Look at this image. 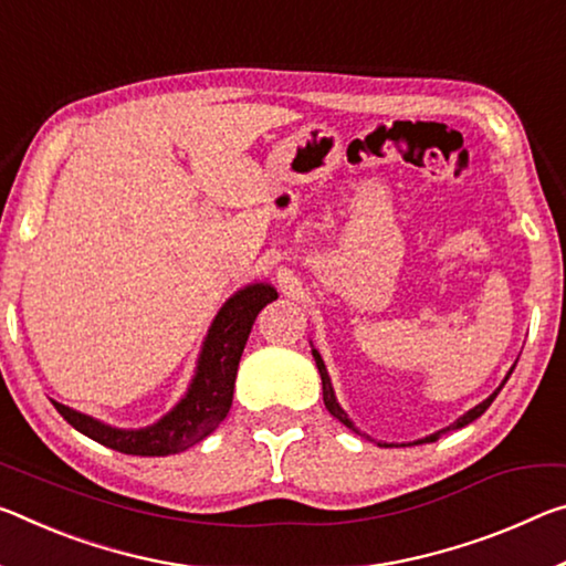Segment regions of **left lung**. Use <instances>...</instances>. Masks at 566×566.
Segmentation results:
<instances>
[{
    "instance_id": "left-lung-1",
    "label": "left lung",
    "mask_w": 566,
    "mask_h": 566,
    "mask_svg": "<svg viewBox=\"0 0 566 566\" xmlns=\"http://www.w3.org/2000/svg\"><path fill=\"white\" fill-rule=\"evenodd\" d=\"M312 357H315V363H317V370H319V378H322V398H325V408L332 412V416H335L339 423H345L349 430H355V433H360V430L355 428V423L353 420L347 418V412L339 408V402H337V398H335V390H332V382H329V375H327V367H325V363H322V357H319V353L317 349H312ZM511 370H514V367H511ZM511 370H509V375H511ZM509 375L504 378V382L509 380ZM504 382L499 385L496 390L491 392V396L483 400V402H479L476 408H471L469 412H463V416L455 420V423H451L448 428H441V430H436V433H430V436H426V438H420V441H416V443H433V441H438V438H441L443 433H448V430H455V428H463V426H469V423H473V420H476L479 416H483V412H486V408L491 406L493 402V398L499 396V390L504 388Z\"/></svg>"
}]
</instances>
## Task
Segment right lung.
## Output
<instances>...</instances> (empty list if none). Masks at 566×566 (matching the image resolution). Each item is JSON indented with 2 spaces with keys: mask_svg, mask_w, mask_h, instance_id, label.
I'll use <instances>...</instances> for the list:
<instances>
[{
  "mask_svg": "<svg viewBox=\"0 0 566 566\" xmlns=\"http://www.w3.org/2000/svg\"><path fill=\"white\" fill-rule=\"evenodd\" d=\"M276 300L272 284H249L223 302L203 339L196 375L186 396L158 423L138 430L113 428L52 400L62 418L80 433L128 455H170L203 441L227 418L234 398V380L251 325L269 302Z\"/></svg>",
  "mask_w": 566,
  "mask_h": 566,
  "instance_id": "right-lung-1",
  "label": "right lung"
}]
</instances>
